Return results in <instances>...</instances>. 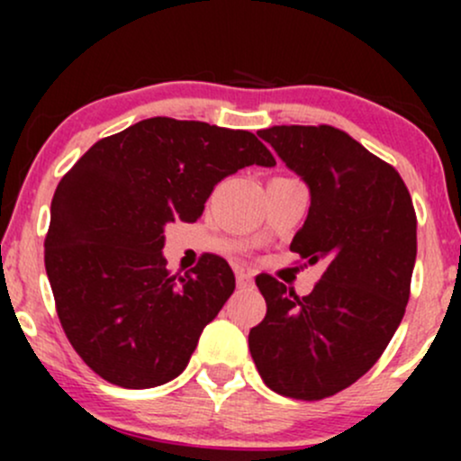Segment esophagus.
Wrapping results in <instances>:
<instances>
[{
    "label": "esophagus",
    "instance_id": "obj_1",
    "mask_svg": "<svg viewBox=\"0 0 461 461\" xmlns=\"http://www.w3.org/2000/svg\"><path fill=\"white\" fill-rule=\"evenodd\" d=\"M236 282H238V285H240V288H251L253 285V277H251V273H247V271H236Z\"/></svg>",
    "mask_w": 461,
    "mask_h": 461
}]
</instances>
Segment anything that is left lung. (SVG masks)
Wrapping results in <instances>:
<instances>
[{
    "label": "left lung",
    "mask_w": 461,
    "mask_h": 461,
    "mask_svg": "<svg viewBox=\"0 0 461 461\" xmlns=\"http://www.w3.org/2000/svg\"><path fill=\"white\" fill-rule=\"evenodd\" d=\"M262 140L310 188L290 251L325 273L308 297L262 273L267 316L249 351L273 393L321 401L366 375L393 340L410 299L416 212L393 164L331 125H275Z\"/></svg>",
    "instance_id": "8db88e82"
}]
</instances>
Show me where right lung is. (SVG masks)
I'll list each match as a JSON object with an SVG mask.
<instances>
[{
	"label": "right lung",
	"mask_w": 461,
	"mask_h": 461,
	"mask_svg": "<svg viewBox=\"0 0 461 461\" xmlns=\"http://www.w3.org/2000/svg\"><path fill=\"white\" fill-rule=\"evenodd\" d=\"M251 164H275L251 131L153 116L95 142L60 179L47 277L68 342L105 382L156 388L186 368L236 277L214 253L171 275L164 225L197 221L216 184Z\"/></svg>",
	"instance_id": "add662e5"
}]
</instances>
